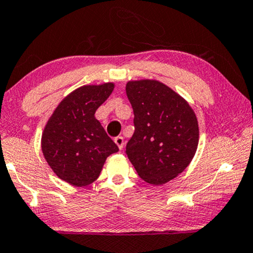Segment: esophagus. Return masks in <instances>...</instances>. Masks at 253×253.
Returning <instances> with one entry per match:
<instances>
[{
	"label": "esophagus",
	"mask_w": 253,
	"mask_h": 253,
	"mask_svg": "<svg viewBox=\"0 0 253 253\" xmlns=\"http://www.w3.org/2000/svg\"><path fill=\"white\" fill-rule=\"evenodd\" d=\"M115 143H116L120 150H123V148H124V138H123V137H122V136L116 137V138H115Z\"/></svg>",
	"instance_id": "1"
}]
</instances>
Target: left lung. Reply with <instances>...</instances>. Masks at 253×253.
<instances>
[{"instance_id": "8db88e82", "label": "left lung", "mask_w": 253, "mask_h": 253, "mask_svg": "<svg viewBox=\"0 0 253 253\" xmlns=\"http://www.w3.org/2000/svg\"><path fill=\"white\" fill-rule=\"evenodd\" d=\"M126 91L135 115L127 158L146 183H168L185 170L197 150L195 111L182 96L158 81H130Z\"/></svg>"}]
</instances>
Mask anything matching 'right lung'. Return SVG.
I'll use <instances>...</instances> for the list:
<instances>
[{
    "label": "right lung",
    "instance_id": "right-lung-1",
    "mask_svg": "<svg viewBox=\"0 0 253 253\" xmlns=\"http://www.w3.org/2000/svg\"><path fill=\"white\" fill-rule=\"evenodd\" d=\"M114 83L83 85L62 99L42 133V152L58 178L74 186L95 182L108 156L118 146L95 112L107 101Z\"/></svg>",
    "mask_w": 253,
    "mask_h": 253
}]
</instances>
